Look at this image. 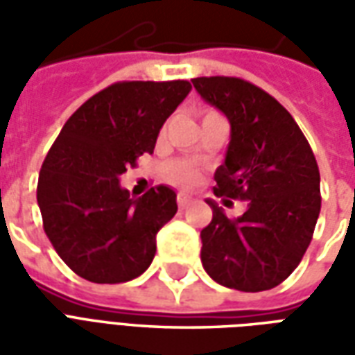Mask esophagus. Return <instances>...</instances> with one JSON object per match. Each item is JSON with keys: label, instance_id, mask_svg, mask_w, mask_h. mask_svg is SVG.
I'll return each mask as SVG.
<instances>
[{"label": "esophagus", "instance_id": "esophagus-1", "mask_svg": "<svg viewBox=\"0 0 355 355\" xmlns=\"http://www.w3.org/2000/svg\"><path fill=\"white\" fill-rule=\"evenodd\" d=\"M177 203H178V207L184 209V207H188L190 203H192V198H188L186 193H178V196H177Z\"/></svg>", "mask_w": 355, "mask_h": 355}]
</instances>
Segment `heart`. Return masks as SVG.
<instances>
[{
	"label": "heart",
	"mask_w": 355,
	"mask_h": 355,
	"mask_svg": "<svg viewBox=\"0 0 355 355\" xmlns=\"http://www.w3.org/2000/svg\"><path fill=\"white\" fill-rule=\"evenodd\" d=\"M216 116V112H205V117ZM167 177L173 184L180 186V188H193L200 182V171L193 167L192 163L188 162H173L167 167Z\"/></svg>",
	"instance_id": "b5f03b06"
}]
</instances>
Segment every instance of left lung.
I'll return each instance as SVG.
<instances>
[{
    "instance_id": "1",
    "label": "left lung",
    "mask_w": 355,
    "mask_h": 355,
    "mask_svg": "<svg viewBox=\"0 0 355 355\" xmlns=\"http://www.w3.org/2000/svg\"><path fill=\"white\" fill-rule=\"evenodd\" d=\"M192 83L232 127L213 192L226 205L247 201L238 218L207 201L213 218L201 230L203 268L230 289H272L293 274L312 241L321 209L318 162L297 121L264 89L228 76Z\"/></svg>"
}]
</instances>
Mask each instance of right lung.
<instances>
[{
    "mask_svg": "<svg viewBox=\"0 0 355 355\" xmlns=\"http://www.w3.org/2000/svg\"><path fill=\"white\" fill-rule=\"evenodd\" d=\"M190 81H117L66 121L40 171L43 230L72 272L93 283L139 277L155 254V236L177 213L167 186L131 198L119 175L152 154L165 119Z\"/></svg>",
    "mask_w": 355,
    "mask_h": 355,
    "instance_id": "add662e5",
    "label": "right lung"
}]
</instances>
